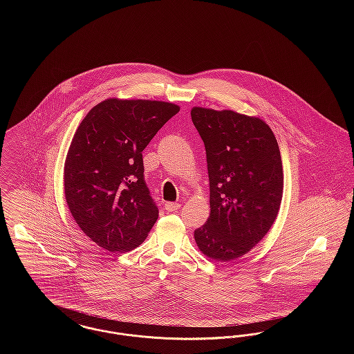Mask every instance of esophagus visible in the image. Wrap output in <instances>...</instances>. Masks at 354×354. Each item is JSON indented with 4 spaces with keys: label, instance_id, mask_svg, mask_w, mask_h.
I'll return each mask as SVG.
<instances>
[{
    "label": "esophagus",
    "instance_id": "1",
    "mask_svg": "<svg viewBox=\"0 0 354 354\" xmlns=\"http://www.w3.org/2000/svg\"><path fill=\"white\" fill-rule=\"evenodd\" d=\"M165 208L169 211V212H174V211H178L180 208V204L179 203H166L165 204Z\"/></svg>",
    "mask_w": 354,
    "mask_h": 354
}]
</instances>
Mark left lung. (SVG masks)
<instances>
[{
    "instance_id": "8db88e82",
    "label": "left lung",
    "mask_w": 354,
    "mask_h": 354,
    "mask_svg": "<svg viewBox=\"0 0 354 354\" xmlns=\"http://www.w3.org/2000/svg\"><path fill=\"white\" fill-rule=\"evenodd\" d=\"M209 178V218L194 232L207 257L227 263L267 235L283 199L284 174L276 136L257 117L195 106Z\"/></svg>"
}]
</instances>
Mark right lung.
Segmentation results:
<instances>
[{
    "label": "right lung",
    "mask_w": 354,
    "mask_h": 354,
    "mask_svg": "<svg viewBox=\"0 0 354 354\" xmlns=\"http://www.w3.org/2000/svg\"><path fill=\"white\" fill-rule=\"evenodd\" d=\"M179 110L169 102L109 98L78 126L65 160V198L78 227L103 250L131 251L151 231L159 211L142 151Z\"/></svg>",
    "instance_id": "right-lung-1"
}]
</instances>
